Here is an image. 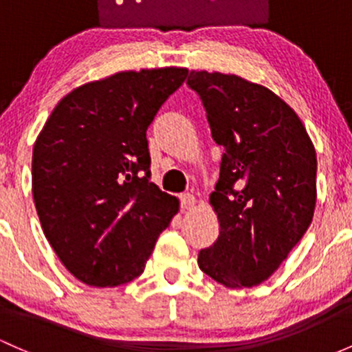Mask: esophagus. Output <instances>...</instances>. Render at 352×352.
Returning <instances> with one entry per match:
<instances>
[{
  "instance_id": "34e87169",
  "label": "esophagus",
  "mask_w": 352,
  "mask_h": 352,
  "mask_svg": "<svg viewBox=\"0 0 352 352\" xmlns=\"http://www.w3.org/2000/svg\"><path fill=\"white\" fill-rule=\"evenodd\" d=\"M195 206H196V196L191 195V192H186V195L181 198V208L186 211V210H191V208H195Z\"/></svg>"
}]
</instances>
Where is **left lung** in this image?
Returning <instances> with one entry per match:
<instances>
[{"mask_svg": "<svg viewBox=\"0 0 352 352\" xmlns=\"http://www.w3.org/2000/svg\"><path fill=\"white\" fill-rule=\"evenodd\" d=\"M214 142L223 146L210 205L220 235L198 265L228 289L265 282L311 225L317 201L316 149L292 107L235 74L192 70Z\"/></svg>", "mask_w": 352, "mask_h": 352, "instance_id": "obj_1", "label": "left lung"}]
</instances>
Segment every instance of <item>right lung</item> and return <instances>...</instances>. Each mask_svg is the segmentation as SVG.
<instances>
[{
  "label": "right lung",
  "mask_w": 352,
  "mask_h": 352,
  "mask_svg": "<svg viewBox=\"0 0 352 352\" xmlns=\"http://www.w3.org/2000/svg\"><path fill=\"white\" fill-rule=\"evenodd\" d=\"M184 67L117 72L56 104L33 146L32 191L63 267L90 287L144 272L179 199L151 181L146 131Z\"/></svg>",
  "instance_id": "obj_1"
}]
</instances>
